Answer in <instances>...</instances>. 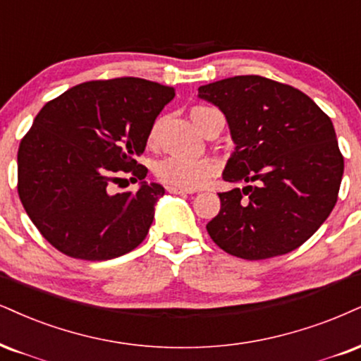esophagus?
<instances>
[{
    "label": "esophagus",
    "mask_w": 361,
    "mask_h": 361,
    "mask_svg": "<svg viewBox=\"0 0 361 361\" xmlns=\"http://www.w3.org/2000/svg\"><path fill=\"white\" fill-rule=\"evenodd\" d=\"M167 192H171V194H192L194 190H190V189H182V188H176V185H167Z\"/></svg>",
    "instance_id": "1"
}]
</instances>
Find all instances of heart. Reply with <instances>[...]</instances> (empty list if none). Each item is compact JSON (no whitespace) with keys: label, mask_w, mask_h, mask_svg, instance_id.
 I'll list each match as a JSON object with an SVG mask.
<instances>
[{"label":"heart","mask_w":361,"mask_h":361,"mask_svg":"<svg viewBox=\"0 0 361 361\" xmlns=\"http://www.w3.org/2000/svg\"><path fill=\"white\" fill-rule=\"evenodd\" d=\"M219 115L214 109L209 106L197 105L192 106L190 110V118H192L194 126L199 130L204 132L212 118ZM159 122L154 123V127L149 132V144L154 145L157 140ZM219 171V166L214 159H184V157H167L155 166V173L164 184L176 185L182 189H197L207 184L209 179L216 176Z\"/></svg>","instance_id":"heart-1"}]
</instances>
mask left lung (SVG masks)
Segmentation results:
<instances>
[{
  "label": "left lung",
  "mask_w": 361,
  "mask_h": 361,
  "mask_svg": "<svg viewBox=\"0 0 361 361\" xmlns=\"http://www.w3.org/2000/svg\"><path fill=\"white\" fill-rule=\"evenodd\" d=\"M199 99L224 114L235 145L222 179L246 182L219 192L212 241L251 261L295 251L338 199L345 166L330 117L298 88L257 75L199 87Z\"/></svg>",
  "instance_id": "8db88e82"
}]
</instances>
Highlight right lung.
Masks as SVG:
<instances>
[{
	"label": "right lung",
	"instance_id": "obj_1",
	"mask_svg": "<svg viewBox=\"0 0 361 361\" xmlns=\"http://www.w3.org/2000/svg\"><path fill=\"white\" fill-rule=\"evenodd\" d=\"M173 95L172 87L123 77L80 83L39 110L18 149V194L53 247L106 261L144 241L166 189L144 180L135 157ZM118 170L141 180L137 193L109 192Z\"/></svg>",
	"mask_w": 361,
	"mask_h": 361
}]
</instances>
